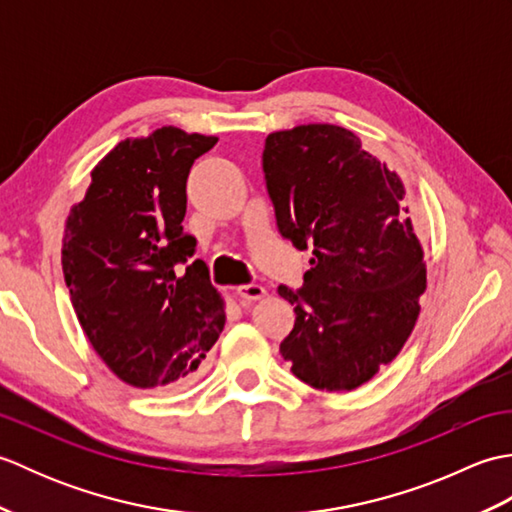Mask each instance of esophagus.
Segmentation results:
<instances>
[{
    "label": "esophagus",
    "mask_w": 512,
    "mask_h": 512,
    "mask_svg": "<svg viewBox=\"0 0 512 512\" xmlns=\"http://www.w3.org/2000/svg\"><path fill=\"white\" fill-rule=\"evenodd\" d=\"M266 295H268V290L264 286H259V284H248V286H239L237 288V297L242 299L244 303L259 301V299H264Z\"/></svg>",
    "instance_id": "obj_1"
}]
</instances>
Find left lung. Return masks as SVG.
<instances>
[{"instance_id": "obj_1", "label": "left lung", "mask_w": 512, "mask_h": 512, "mask_svg": "<svg viewBox=\"0 0 512 512\" xmlns=\"http://www.w3.org/2000/svg\"><path fill=\"white\" fill-rule=\"evenodd\" d=\"M264 173L279 233L312 248L303 288L279 286L297 314L279 352L306 385L352 391L398 356L427 288L405 184L330 123L268 134Z\"/></svg>"}]
</instances>
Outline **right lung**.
Here are the masks:
<instances>
[{
    "label": "right lung",
    "mask_w": 512,
    "mask_h": 512,
    "mask_svg": "<svg viewBox=\"0 0 512 512\" xmlns=\"http://www.w3.org/2000/svg\"><path fill=\"white\" fill-rule=\"evenodd\" d=\"M215 136L160 127L125 138L92 169L65 220L61 264L94 352L138 389L189 385L224 330V299L202 259L189 266L187 178Z\"/></svg>",
    "instance_id": "right-lung-1"
}]
</instances>
